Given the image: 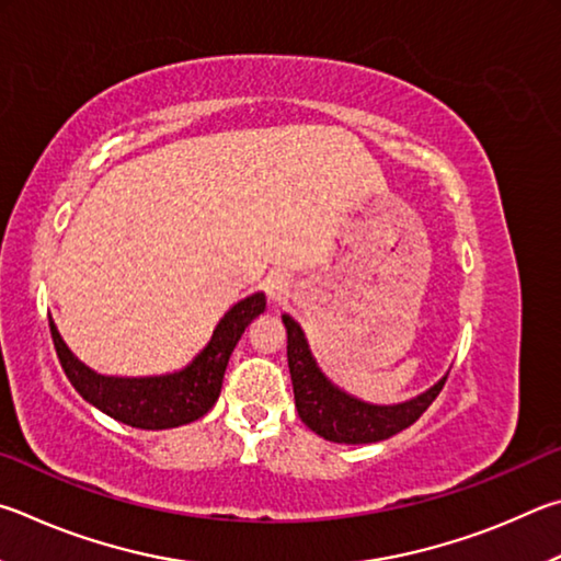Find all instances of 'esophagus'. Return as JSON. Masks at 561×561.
<instances>
[{"mask_svg":"<svg viewBox=\"0 0 561 561\" xmlns=\"http://www.w3.org/2000/svg\"><path fill=\"white\" fill-rule=\"evenodd\" d=\"M263 290L271 302H286V298L290 296V278L286 273L273 271L268 273V278L263 280Z\"/></svg>","mask_w":561,"mask_h":561,"instance_id":"34e87169","label":"esophagus"}]
</instances>
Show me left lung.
Segmentation results:
<instances>
[{"instance_id": "1", "label": "left lung", "mask_w": 561, "mask_h": 561, "mask_svg": "<svg viewBox=\"0 0 561 561\" xmlns=\"http://www.w3.org/2000/svg\"><path fill=\"white\" fill-rule=\"evenodd\" d=\"M283 325L288 330V367L298 416L302 424L325 440H335V444H377V440L394 436L414 424L434 404V399L446 385L444 377L421 397L397 407L365 404V401L345 394L322 375L296 320L283 316Z\"/></svg>"}]
</instances>
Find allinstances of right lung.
I'll list each match as a JSON object with an SVG mask.
<instances>
[{"label":"right lung","instance_id":"right-lung-1","mask_svg":"<svg viewBox=\"0 0 561 561\" xmlns=\"http://www.w3.org/2000/svg\"><path fill=\"white\" fill-rule=\"evenodd\" d=\"M263 310V293H253V296L239 300L219 320L209 345L194 357L190 367L174 371V375L145 379L95 375L93 369H88L66 347L54 320H48V328H51L56 355L68 381H71L73 389L88 404L101 409L103 414L121 421V424L145 431H160L192 424V421L202 419L216 404L221 391L224 371L226 365H229L236 342L241 340L249 322L259 318Z\"/></svg>","mask_w":561,"mask_h":561}]
</instances>
